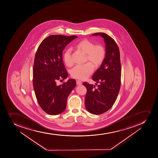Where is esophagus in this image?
Wrapping results in <instances>:
<instances>
[{
	"mask_svg": "<svg viewBox=\"0 0 158 158\" xmlns=\"http://www.w3.org/2000/svg\"><path fill=\"white\" fill-rule=\"evenodd\" d=\"M76 83H77V84L78 85H81V84H82V82L80 80H79L76 81Z\"/></svg>",
	"mask_w": 158,
	"mask_h": 158,
	"instance_id": "esophagus-1",
	"label": "esophagus"
}]
</instances>
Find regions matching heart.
Wrapping results in <instances>:
<instances>
[{
	"instance_id": "1",
	"label": "heart",
	"mask_w": 158,
	"mask_h": 158,
	"mask_svg": "<svg viewBox=\"0 0 158 158\" xmlns=\"http://www.w3.org/2000/svg\"><path fill=\"white\" fill-rule=\"evenodd\" d=\"M77 48L86 53L87 60L96 65H100L104 60L105 50L101 45H95L93 42L88 40L80 41L76 45ZM71 48H68L63 54V60L65 64L70 67L73 64L71 58ZM94 67L91 62H88L83 64L76 65L71 70V74L73 77L78 79L86 78L93 73Z\"/></svg>"
}]
</instances>
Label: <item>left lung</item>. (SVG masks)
I'll return each mask as SVG.
<instances>
[{
    "label": "left lung",
    "mask_w": 158,
    "mask_h": 158,
    "mask_svg": "<svg viewBox=\"0 0 158 158\" xmlns=\"http://www.w3.org/2000/svg\"><path fill=\"white\" fill-rule=\"evenodd\" d=\"M92 35H99L104 39L106 54L101 65L92 76L97 86L86 82L83 83L87 88L85 104L90 113L101 114L112 107L120 89V53L114 40L106 33H96Z\"/></svg>",
    "instance_id": "left-lung-1"
}]
</instances>
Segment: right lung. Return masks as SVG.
Listing matches in <instances>:
<instances>
[{
	"label": "right lung",
	"instance_id": "right-lung-1",
	"mask_svg": "<svg viewBox=\"0 0 158 158\" xmlns=\"http://www.w3.org/2000/svg\"><path fill=\"white\" fill-rule=\"evenodd\" d=\"M77 38L75 35H50L41 43L35 53L33 88L39 104L49 114H60L64 111L67 98L76 85L75 80L72 79L58 86L56 82L68 76L62 60V51Z\"/></svg>",
	"mask_w": 158,
	"mask_h": 158
}]
</instances>
